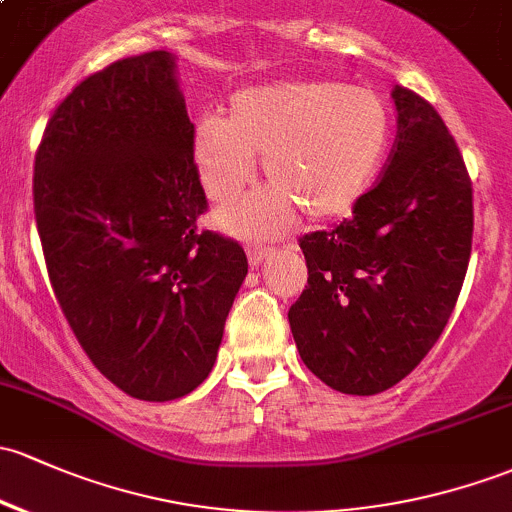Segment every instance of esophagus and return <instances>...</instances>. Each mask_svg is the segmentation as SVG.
Here are the masks:
<instances>
[{"label": "esophagus", "instance_id": "34e87169", "mask_svg": "<svg viewBox=\"0 0 512 512\" xmlns=\"http://www.w3.org/2000/svg\"><path fill=\"white\" fill-rule=\"evenodd\" d=\"M249 261H251V266H258V263L263 261V258H266L268 254H271V249H268L266 244H249Z\"/></svg>", "mask_w": 512, "mask_h": 512}]
</instances>
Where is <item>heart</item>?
<instances>
[{
    "label": "heart",
    "mask_w": 512,
    "mask_h": 512,
    "mask_svg": "<svg viewBox=\"0 0 512 512\" xmlns=\"http://www.w3.org/2000/svg\"><path fill=\"white\" fill-rule=\"evenodd\" d=\"M390 141L388 104L364 85L288 80L251 87L229 100L227 117L207 114L192 129V161L202 190L232 202L256 175L263 188L217 214L234 234H276L295 207L310 219L351 212L381 170Z\"/></svg>",
    "instance_id": "b5f03b06"
}]
</instances>
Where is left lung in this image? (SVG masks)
I'll list each match as a JSON object with an SVG mask.
<instances>
[{"label": "left lung", "mask_w": 512, "mask_h": 512, "mask_svg": "<svg viewBox=\"0 0 512 512\" xmlns=\"http://www.w3.org/2000/svg\"><path fill=\"white\" fill-rule=\"evenodd\" d=\"M398 136L381 180L332 232L300 239L307 285L288 320L329 388L376 395L420 364L447 327L474 234L471 180L430 102L393 87Z\"/></svg>", "instance_id": "8db88e82"}]
</instances>
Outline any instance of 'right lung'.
<instances>
[{
    "label": "right lung",
    "mask_w": 512,
    "mask_h": 512,
    "mask_svg": "<svg viewBox=\"0 0 512 512\" xmlns=\"http://www.w3.org/2000/svg\"><path fill=\"white\" fill-rule=\"evenodd\" d=\"M168 51L124 58L58 104L34 166V212L65 320L102 376L166 403L210 376L249 273L200 232L205 190Z\"/></svg>",
    "instance_id": "1"
}]
</instances>
